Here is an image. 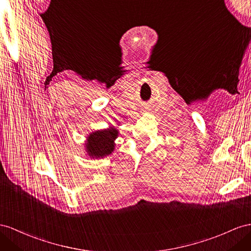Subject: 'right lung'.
<instances>
[{
  "instance_id": "add662e5",
  "label": "right lung",
  "mask_w": 251,
  "mask_h": 251,
  "mask_svg": "<svg viewBox=\"0 0 251 251\" xmlns=\"http://www.w3.org/2000/svg\"><path fill=\"white\" fill-rule=\"evenodd\" d=\"M118 136L119 130L114 126L90 133L86 142L88 156L98 159L110 155L114 151V140Z\"/></svg>"
}]
</instances>
